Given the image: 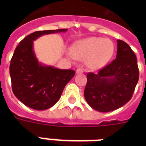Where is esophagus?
I'll use <instances>...</instances> for the list:
<instances>
[{
    "instance_id": "esophagus-1",
    "label": "esophagus",
    "mask_w": 146,
    "mask_h": 146,
    "mask_svg": "<svg viewBox=\"0 0 146 146\" xmlns=\"http://www.w3.org/2000/svg\"><path fill=\"white\" fill-rule=\"evenodd\" d=\"M76 73H83V68H82V67H80V68H78L77 70H76Z\"/></svg>"
}]
</instances>
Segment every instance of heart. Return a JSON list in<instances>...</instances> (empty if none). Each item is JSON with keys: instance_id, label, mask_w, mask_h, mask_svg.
<instances>
[{"instance_id": "1", "label": "heart", "mask_w": 146, "mask_h": 146, "mask_svg": "<svg viewBox=\"0 0 146 146\" xmlns=\"http://www.w3.org/2000/svg\"><path fill=\"white\" fill-rule=\"evenodd\" d=\"M114 46L111 40L100 37H90L78 42L73 47V55L81 60H86L91 69L102 68L111 60Z\"/></svg>"}]
</instances>
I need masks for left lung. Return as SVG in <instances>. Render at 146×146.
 <instances>
[{
  "mask_svg": "<svg viewBox=\"0 0 146 146\" xmlns=\"http://www.w3.org/2000/svg\"><path fill=\"white\" fill-rule=\"evenodd\" d=\"M117 42L116 59L98 73L87 74L85 98L99 112L106 113L123 106L131 99L139 80L135 53L122 40Z\"/></svg>",
  "mask_w": 146,
  "mask_h": 146,
  "instance_id": "obj_1",
  "label": "left lung"
}]
</instances>
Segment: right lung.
Listing matches in <instances>:
<instances>
[{"label":"right lung","instance_id":"right-lung-1","mask_svg":"<svg viewBox=\"0 0 146 146\" xmlns=\"http://www.w3.org/2000/svg\"><path fill=\"white\" fill-rule=\"evenodd\" d=\"M67 29L37 31L25 37L16 48L10 65L13 94L29 108L43 111L54 105L64 87L75 75L73 70H60L38 62L33 41L48 34L65 33Z\"/></svg>","mask_w":146,"mask_h":146}]
</instances>
